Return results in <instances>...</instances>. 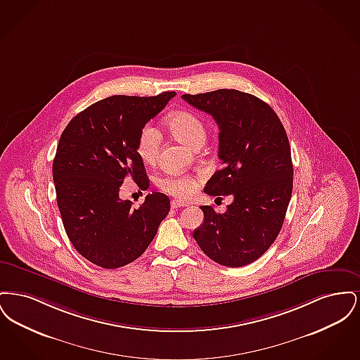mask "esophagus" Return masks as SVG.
Instances as JSON below:
<instances>
[{
    "instance_id": "1",
    "label": "esophagus",
    "mask_w": 360,
    "mask_h": 360,
    "mask_svg": "<svg viewBox=\"0 0 360 360\" xmlns=\"http://www.w3.org/2000/svg\"><path fill=\"white\" fill-rule=\"evenodd\" d=\"M184 206H188V204H186V202H182V201H179V200H172V209H176V207H184Z\"/></svg>"
}]
</instances>
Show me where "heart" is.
<instances>
[{
    "label": "heart",
    "mask_w": 360,
    "mask_h": 360,
    "mask_svg": "<svg viewBox=\"0 0 360 360\" xmlns=\"http://www.w3.org/2000/svg\"><path fill=\"white\" fill-rule=\"evenodd\" d=\"M166 127L172 137L191 148H200L206 139L204 120L194 112L176 110L166 119ZM162 136L154 125H144L137 136V154L147 165H154L160 153ZM158 186L167 194L178 198H188L197 188L198 178L190 174L167 172L158 178Z\"/></svg>",
    "instance_id": "obj_1"
}]
</instances>
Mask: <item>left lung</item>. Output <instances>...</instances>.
Here are the masks:
<instances>
[{"label":"left lung","instance_id":"1","mask_svg":"<svg viewBox=\"0 0 360 360\" xmlns=\"http://www.w3.org/2000/svg\"><path fill=\"white\" fill-rule=\"evenodd\" d=\"M191 106L212 115L223 167L206 184L209 195H232L224 213L201 206L204 223L193 238L206 257L241 267L274 243L292 190V163L286 131L270 105L235 89L184 94Z\"/></svg>","mask_w":360,"mask_h":360}]
</instances>
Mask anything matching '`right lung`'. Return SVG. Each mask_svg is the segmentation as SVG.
Returning <instances> with one entry per match:
<instances>
[{"mask_svg":"<svg viewBox=\"0 0 360 360\" xmlns=\"http://www.w3.org/2000/svg\"><path fill=\"white\" fill-rule=\"evenodd\" d=\"M174 96L103 98L78 113L59 139L52 178L63 226L74 248L100 267L136 260L169 214L170 200L163 193L148 194L134 209L119 191L127 178L141 190L150 186L137 136Z\"/></svg>","mask_w":360,"mask_h":360,"instance_id":"1","label":"right lung"}]
</instances>
